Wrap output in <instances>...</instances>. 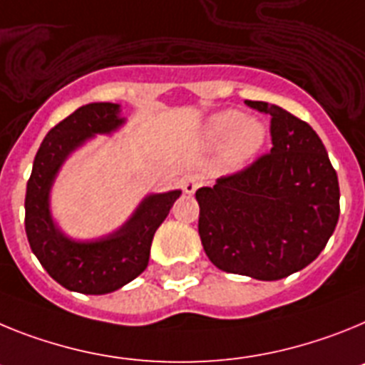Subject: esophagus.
Wrapping results in <instances>:
<instances>
[{
	"label": "esophagus",
	"mask_w": 365,
	"mask_h": 365,
	"mask_svg": "<svg viewBox=\"0 0 365 365\" xmlns=\"http://www.w3.org/2000/svg\"><path fill=\"white\" fill-rule=\"evenodd\" d=\"M202 185V176L200 174H187L185 178H183V191L187 192V195H192V192L198 189V187Z\"/></svg>",
	"instance_id": "esophagus-1"
}]
</instances>
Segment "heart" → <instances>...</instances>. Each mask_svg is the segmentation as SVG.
<instances>
[{
    "mask_svg": "<svg viewBox=\"0 0 365 365\" xmlns=\"http://www.w3.org/2000/svg\"><path fill=\"white\" fill-rule=\"evenodd\" d=\"M264 126L237 110L215 113L205 125V139L209 145H227L230 156L235 161H246L255 156L264 143Z\"/></svg>",
    "mask_w": 365,
    "mask_h": 365,
    "instance_id": "heart-1",
    "label": "heart"
}]
</instances>
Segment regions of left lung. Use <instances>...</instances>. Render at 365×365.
I'll return each instance as SVG.
<instances>
[{"instance_id": "obj_1", "label": "left lung", "mask_w": 365, "mask_h": 365, "mask_svg": "<svg viewBox=\"0 0 365 365\" xmlns=\"http://www.w3.org/2000/svg\"><path fill=\"white\" fill-rule=\"evenodd\" d=\"M246 104L270 113L274 147L248 169L196 191L198 233L222 272L277 281L325 248L340 217V187L312 126L275 104Z\"/></svg>"}]
</instances>
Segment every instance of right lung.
<instances>
[{"instance_id":"right-lung-1","label":"right lung","mask_w":365,"mask_h":365,"mask_svg":"<svg viewBox=\"0 0 365 365\" xmlns=\"http://www.w3.org/2000/svg\"><path fill=\"white\" fill-rule=\"evenodd\" d=\"M125 123L121 104H84L49 130L34 158L25 233L47 274L71 292L103 296L134 281L147 268L154 233L182 195V189L147 195L121 227L99 239L77 240L60 230L51 213V191L62 165L95 135H112Z\"/></svg>"}]
</instances>
